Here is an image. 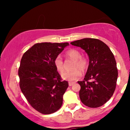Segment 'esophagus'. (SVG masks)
<instances>
[{
  "mask_svg": "<svg viewBox=\"0 0 130 130\" xmlns=\"http://www.w3.org/2000/svg\"><path fill=\"white\" fill-rule=\"evenodd\" d=\"M73 83H73V82H69V86H72V85H73Z\"/></svg>",
  "mask_w": 130,
  "mask_h": 130,
  "instance_id": "esophagus-1",
  "label": "esophagus"
}]
</instances>
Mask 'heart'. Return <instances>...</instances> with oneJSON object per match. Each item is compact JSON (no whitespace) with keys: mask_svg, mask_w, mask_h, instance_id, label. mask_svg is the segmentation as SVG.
Returning <instances> with one entry per match:
<instances>
[{"mask_svg":"<svg viewBox=\"0 0 130 130\" xmlns=\"http://www.w3.org/2000/svg\"><path fill=\"white\" fill-rule=\"evenodd\" d=\"M66 56L67 57L74 60L72 67L73 70L63 72L61 74V77L66 80L74 82L82 76L81 71L84 72L87 70L89 65L88 59L86 57L82 56L80 51L74 48L67 50L66 53ZM54 64L58 72H62L64 70V62L60 56H57L54 58Z\"/></svg>","mask_w":130,"mask_h":130,"instance_id":"heart-1","label":"heart"}]
</instances>
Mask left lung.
I'll return each instance as SVG.
<instances>
[{
	"mask_svg": "<svg viewBox=\"0 0 130 130\" xmlns=\"http://www.w3.org/2000/svg\"><path fill=\"white\" fill-rule=\"evenodd\" d=\"M70 44L81 47L89 58L84 80L77 82L82 102L90 108L102 106L116 88L118 69L113 53L106 44L95 38H83Z\"/></svg>",
	"mask_w": 130,
	"mask_h": 130,
	"instance_id": "obj_1",
	"label": "left lung"
}]
</instances>
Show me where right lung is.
<instances>
[{
  "label": "right lung",
  "instance_id": "1",
  "mask_svg": "<svg viewBox=\"0 0 130 130\" xmlns=\"http://www.w3.org/2000/svg\"><path fill=\"white\" fill-rule=\"evenodd\" d=\"M69 45L68 42L37 43L21 58L18 70L21 90L32 107L42 114L54 113L63 104L69 83L62 80L54 60Z\"/></svg>",
  "mask_w": 130,
  "mask_h": 130
}]
</instances>
